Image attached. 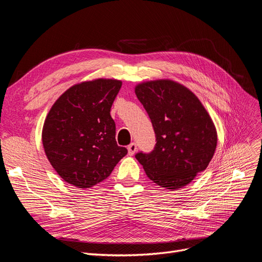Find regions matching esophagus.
<instances>
[{"mask_svg": "<svg viewBox=\"0 0 262 262\" xmlns=\"http://www.w3.org/2000/svg\"><path fill=\"white\" fill-rule=\"evenodd\" d=\"M127 150H128V154L132 156V155H134L135 153H136V150H137V144L136 143H130L128 146H127Z\"/></svg>", "mask_w": 262, "mask_h": 262, "instance_id": "1", "label": "esophagus"}]
</instances>
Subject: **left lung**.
<instances>
[{
	"label": "left lung",
	"instance_id": "left-lung-1",
	"mask_svg": "<svg viewBox=\"0 0 262 262\" xmlns=\"http://www.w3.org/2000/svg\"><path fill=\"white\" fill-rule=\"evenodd\" d=\"M152 121L156 145L138 160L156 185L177 190L208 167L217 142L214 124L198 96L171 79L144 81L135 87Z\"/></svg>",
	"mask_w": 262,
	"mask_h": 262
}]
</instances>
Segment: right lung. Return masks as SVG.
Listing matches in <instances>:
<instances>
[{
    "label": "right lung",
    "mask_w": 262,
    "mask_h": 262,
    "mask_svg": "<svg viewBox=\"0 0 262 262\" xmlns=\"http://www.w3.org/2000/svg\"><path fill=\"white\" fill-rule=\"evenodd\" d=\"M121 86L119 79L82 81L64 91L51 107L42 144L52 167L68 184L91 188L106 180L127 154L117 144L110 116Z\"/></svg>",
    "instance_id": "obj_1"
}]
</instances>
